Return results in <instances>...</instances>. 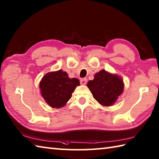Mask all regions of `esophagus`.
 <instances>
[{"label": "esophagus", "mask_w": 159, "mask_h": 159, "mask_svg": "<svg viewBox=\"0 0 159 159\" xmlns=\"http://www.w3.org/2000/svg\"><path fill=\"white\" fill-rule=\"evenodd\" d=\"M80 82L81 85H85V84L87 83V79H81L80 80Z\"/></svg>", "instance_id": "esophagus-1"}]
</instances>
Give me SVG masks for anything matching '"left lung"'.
<instances>
[{
  "label": "left lung",
  "mask_w": 159,
  "mask_h": 159,
  "mask_svg": "<svg viewBox=\"0 0 159 159\" xmlns=\"http://www.w3.org/2000/svg\"><path fill=\"white\" fill-rule=\"evenodd\" d=\"M87 87L93 97L100 104L112 106L123 93L124 84L121 77L102 70L94 75V79L87 83Z\"/></svg>",
  "instance_id": "left-lung-1"
}]
</instances>
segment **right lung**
Here are the masks:
<instances>
[{"label":"right lung","instance_id":"1","mask_svg":"<svg viewBox=\"0 0 159 159\" xmlns=\"http://www.w3.org/2000/svg\"><path fill=\"white\" fill-rule=\"evenodd\" d=\"M79 85V79H70L66 72L59 70L42 77L39 82L40 93L50 107L58 109L66 105L76 86Z\"/></svg>","mask_w":159,"mask_h":159}]
</instances>
